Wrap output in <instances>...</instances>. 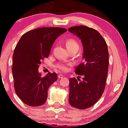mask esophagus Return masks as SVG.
I'll return each instance as SVG.
<instances>
[{"label":"esophagus","mask_w":128,"mask_h":128,"mask_svg":"<svg viewBox=\"0 0 128 128\" xmlns=\"http://www.w3.org/2000/svg\"><path fill=\"white\" fill-rule=\"evenodd\" d=\"M64 76L62 75V74H59V75H58V78H62Z\"/></svg>","instance_id":"obj_1"}]
</instances>
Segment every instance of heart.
I'll return each instance as SVG.
<instances>
[{
  "label": "heart",
  "mask_w": 128,
  "mask_h": 128,
  "mask_svg": "<svg viewBox=\"0 0 128 128\" xmlns=\"http://www.w3.org/2000/svg\"><path fill=\"white\" fill-rule=\"evenodd\" d=\"M66 46L67 49L68 51L70 50H78L80 48V45L78 42L76 41L75 39L74 38H69L66 42ZM70 64H65L62 62L58 63L56 65H55V67L56 68L59 69L62 72H66L68 70L69 68L68 66H70Z\"/></svg>",
  "instance_id": "heart-1"
}]
</instances>
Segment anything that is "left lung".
I'll use <instances>...</instances> for the list:
<instances>
[{
	"label": "left lung",
	"instance_id": "obj_1",
	"mask_svg": "<svg viewBox=\"0 0 128 128\" xmlns=\"http://www.w3.org/2000/svg\"><path fill=\"white\" fill-rule=\"evenodd\" d=\"M68 31L80 38L83 48V62L75 72L83 76V80L70 78L69 102L83 110L94 105L104 92L108 66V45L101 34L92 28L78 26Z\"/></svg>",
	"mask_w": 128,
	"mask_h": 128
}]
</instances>
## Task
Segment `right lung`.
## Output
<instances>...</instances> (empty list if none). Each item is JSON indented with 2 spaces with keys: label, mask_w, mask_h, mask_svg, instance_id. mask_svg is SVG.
<instances>
[{
  "label": "right lung",
  "mask_w": 128,
  "mask_h": 128,
  "mask_svg": "<svg viewBox=\"0 0 128 128\" xmlns=\"http://www.w3.org/2000/svg\"><path fill=\"white\" fill-rule=\"evenodd\" d=\"M66 31L60 27L38 28L23 34L13 55L12 74L16 94L24 104L40 106L45 103L48 88L58 80L56 73L41 77L39 65L49 56L55 40Z\"/></svg>",
  "instance_id": "add662e5"
}]
</instances>
